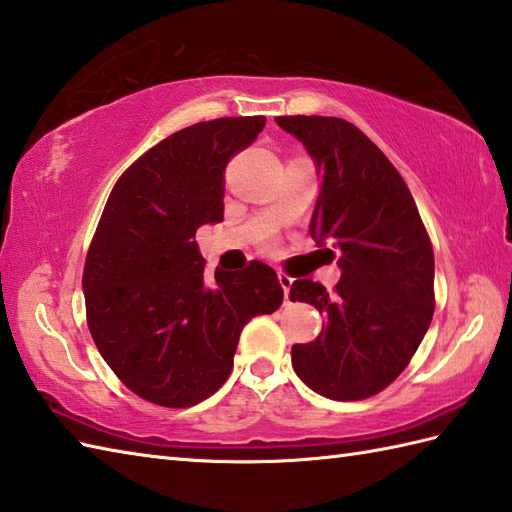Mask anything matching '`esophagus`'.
<instances>
[{
	"mask_svg": "<svg viewBox=\"0 0 512 512\" xmlns=\"http://www.w3.org/2000/svg\"><path fill=\"white\" fill-rule=\"evenodd\" d=\"M277 279H279V284H281V288H284V303H290L288 295H290L292 277H290V275H286V273H277Z\"/></svg>",
	"mask_w": 512,
	"mask_h": 512,
	"instance_id": "34e87169",
	"label": "esophagus"
}]
</instances>
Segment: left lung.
<instances>
[{
    "label": "left lung",
    "instance_id": "8db88e82",
    "mask_svg": "<svg viewBox=\"0 0 512 512\" xmlns=\"http://www.w3.org/2000/svg\"><path fill=\"white\" fill-rule=\"evenodd\" d=\"M321 178L310 235L336 259L334 292L297 279L290 301L325 314L292 367L317 394L361 400L394 383L433 317V248L405 180L361 129L334 116H279Z\"/></svg>",
    "mask_w": 512,
    "mask_h": 512
}]
</instances>
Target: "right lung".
<instances>
[{"label": "right lung", "instance_id": "1", "mask_svg": "<svg viewBox=\"0 0 512 512\" xmlns=\"http://www.w3.org/2000/svg\"><path fill=\"white\" fill-rule=\"evenodd\" d=\"M266 125L215 118L160 140L105 204L83 270L92 339L123 383L162 407H193L233 369L239 334L284 301L262 262L209 281L195 231L224 220V171Z\"/></svg>", "mask_w": 512, "mask_h": 512}]
</instances>
